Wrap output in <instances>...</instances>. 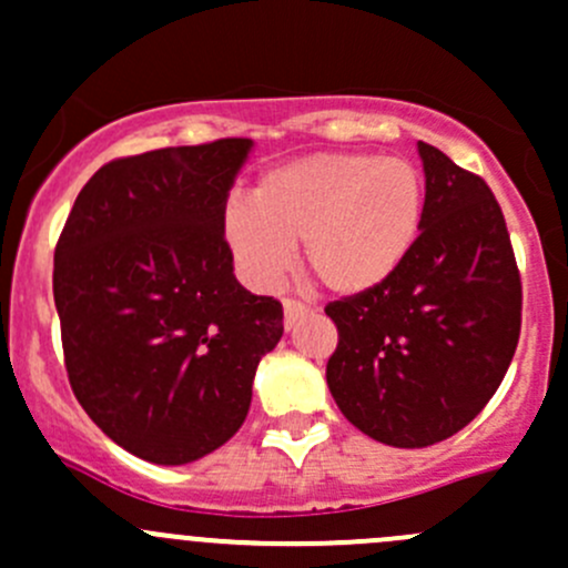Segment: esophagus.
<instances>
[{
  "mask_svg": "<svg viewBox=\"0 0 568 568\" xmlns=\"http://www.w3.org/2000/svg\"><path fill=\"white\" fill-rule=\"evenodd\" d=\"M308 314H311V308H308V305H302V302H296V300H285L283 302L285 327H294L296 322L302 320V316H308Z\"/></svg>",
  "mask_w": 568,
  "mask_h": 568,
  "instance_id": "obj_1",
  "label": "esophagus"
}]
</instances>
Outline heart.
<instances>
[{
  "mask_svg": "<svg viewBox=\"0 0 568 568\" xmlns=\"http://www.w3.org/2000/svg\"><path fill=\"white\" fill-rule=\"evenodd\" d=\"M423 215L426 182L409 159L311 153L263 173L252 204L226 206L221 230L248 283L272 285L300 243L302 268L322 291L358 296L404 266Z\"/></svg>",
  "mask_w": 568,
  "mask_h": 568,
  "instance_id": "b5f03b06",
  "label": "heart"
}]
</instances>
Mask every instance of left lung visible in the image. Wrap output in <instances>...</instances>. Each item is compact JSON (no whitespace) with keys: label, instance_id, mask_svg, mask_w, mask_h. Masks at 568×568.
I'll return each mask as SVG.
<instances>
[{"label":"left lung","instance_id":"1","mask_svg":"<svg viewBox=\"0 0 568 568\" xmlns=\"http://www.w3.org/2000/svg\"><path fill=\"white\" fill-rule=\"evenodd\" d=\"M423 232L381 288L327 302L338 331L327 386L358 432L426 448L487 406L521 333V274L501 206L476 173L417 142Z\"/></svg>","mask_w":568,"mask_h":568}]
</instances>
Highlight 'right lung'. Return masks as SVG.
<instances>
[{
	"label": "right lung",
	"mask_w": 568,
	"mask_h": 568,
	"mask_svg": "<svg viewBox=\"0 0 568 568\" xmlns=\"http://www.w3.org/2000/svg\"><path fill=\"white\" fill-rule=\"evenodd\" d=\"M252 140L111 159L55 243L52 294L78 404L134 457L184 465L243 426L283 305L232 274L221 219Z\"/></svg>",
	"instance_id": "right-lung-1"
}]
</instances>
